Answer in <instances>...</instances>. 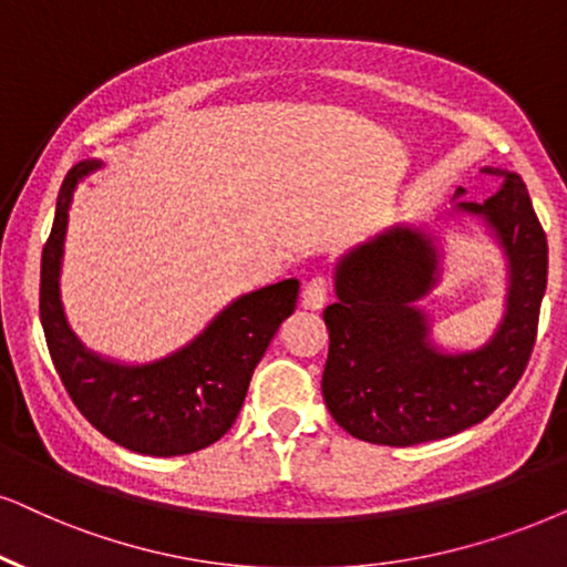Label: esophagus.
Instances as JSON below:
<instances>
[{"label":"esophagus","mask_w":567,"mask_h":567,"mask_svg":"<svg viewBox=\"0 0 567 567\" xmlns=\"http://www.w3.org/2000/svg\"><path fill=\"white\" fill-rule=\"evenodd\" d=\"M300 298H303V306L306 308H311V311H319V308L329 300V282H327V277L308 279L306 288H303V296H300Z\"/></svg>","instance_id":"34e87169"}]
</instances>
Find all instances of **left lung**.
<instances>
[{"label": "left lung", "mask_w": 567, "mask_h": 567, "mask_svg": "<svg viewBox=\"0 0 567 567\" xmlns=\"http://www.w3.org/2000/svg\"><path fill=\"white\" fill-rule=\"evenodd\" d=\"M482 172L497 188L484 200L457 198V188L455 212L484 221L507 261L505 319L486 346L444 353L429 340V317L415 306L442 271L429 233L395 225L337 261L321 392L355 440L411 447L453 436L484 421L526 371L547 290V235L520 175Z\"/></svg>", "instance_id": "left-lung-1"}]
</instances>
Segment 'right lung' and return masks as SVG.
Listing matches in <instances>:
<instances>
[{
  "instance_id": "right-lung-1",
  "label": "right lung",
  "mask_w": 567,
  "mask_h": 567,
  "mask_svg": "<svg viewBox=\"0 0 567 567\" xmlns=\"http://www.w3.org/2000/svg\"><path fill=\"white\" fill-rule=\"evenodd\" d=\"M99 167L102 162L89 159L68 172L41 254L39 311L49 355L78 411L112 442L156 457L196 453L235 424L256 363L296 311L300 282L282 279L246 292L196 340L154 363L131 367L91 353L64 319L60 269L75 185Z\"/></svg>"
}]
</instances>
